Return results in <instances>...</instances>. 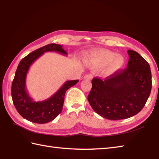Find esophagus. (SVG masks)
Wrapping results in <instances>:
<instances>
[{
	"label": "esophagus",
	"instance_id": "1",
	"mask_svg": "<svg viewBox=\"0 0 159 159\" xmlns=\"http://www.w3.org/2000/svg\"><path fill=\"white\" fill-rule=\"evenodd\" d=\"M92 78H93V75H92V74H87V75H85V76H84V79H88V80H92Z\"/></svg>",
	"mask_w": 159,
	"mask_h": 159
}]
</instances>
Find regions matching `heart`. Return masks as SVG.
Segmentation results:
<instances>
[{
    "mask_svg": "<svg viewBox=\"0 0 159 159\" xmlns=\"http://www.w3.org/2000/svg\"><path fill=\"white\" fill-rule=\"evenodd\" d=\"M90 62L94 65L105 66L109 63L107 72L113 73L123 67L125 60L123 56L116 55V53L105 50L93 51L89 55Z\"/></svg>",
    "mask_w": 159,
    "mask_h": 159,
    "instance_id": "obj_1",
    "label": "heart"
}]
</instances>
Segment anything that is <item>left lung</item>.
<instances>
[{
  "instance_id": "left-lung-1",
  "label": "left lung",
  "mask_w": 159,
  "mask_h": 159,
  "mask_svg": "<svg viewBox=\"0 0 159 159\" xmlns=\"http://www.w3.org/2000/svg\"><path fill=\"white\" fill-rule=\"evenodd\" d=\"M127 67L102 80L93 79L88 95L93 110L111 120L126 119L143 109L152 89L150 67L139 53L128 50Z\"/></svg>"
}]
</instances>
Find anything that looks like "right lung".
<instances>
[{
    "label": "right lung",
    "instance_id": "right-lung-1",
    "mask_svg": "<svg viewBox=\"0 0 159 159\" xmlns=\"http://www.w3.org/2000/svg\"><path fill=\"white\" fill-rule=\"evenodd\" d=\"M57 52L64 55L67 53L62 46L50 43L37 49L23 58L17 67L11 85L13 102L19 114L28 121L46 124L56 118L62 111L66 91L75 85L79 80H67L49 98L35 102L29 95L26 89V78L31 64L46 52Z\"/></svg>",
    "mask_w": 159,
    "mask_h": 159
}]
</instances>
